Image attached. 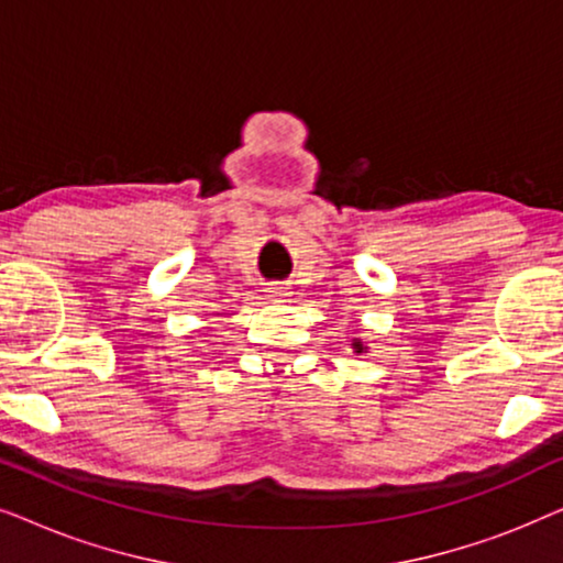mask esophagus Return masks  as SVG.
Here are the masks:
<instances>
[{
  "mask_svg": "<svg viewBox=\"0 0 563 563\" xmlns=\"http://www.w3.org/2000/svg\"><path fill=\"white\" fill-rule=\"evenodd\" d=\"M291 291H287V287H279V284H272V287H268V297H276V299H282V297H289Z\"/></svg>",
  "mask_w": 563,
  "mask_h": 563,
  "instance_id": "esophagus-1",
  "label": "esophagus"
}]
</instances>
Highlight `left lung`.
<instances>
[{
  "label": "left lung",
  "instance_id": "left-lung-1",
  "mask_svg": "<svg viewBox=\"0 0 563 563\" xmlns=\"http://www.w3.org/2000/svg\"><path fill=\"white\" fill-rule=\"evenodd\" d=\"M351 345H353V351H356V353H364V343H361L358 338H353Z\"/></svg>",
  "mask_w": 563,
  "mask_h": 563
}]
</instances>
